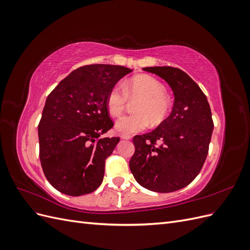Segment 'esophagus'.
Segmentation results:
<instances>
[{"instance_id":"1","label":"esophagus","mask_w":250,"mask_h":250,"mask_svg":"<svg viewBox=\"0 0 250 250\" xmlns=\"http://www.w3.org/2000/svg\"><path fill=\"white\" fill-rule=\"evenodd\" d=\"M121 139L130 140L131 139V135H129V134H121Z\"/></svg>"}]
</instances>
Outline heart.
<instances>
[{"label":"heart","mask_w":250,"mask_h":250,"mask_svg":"<svg viewBox=\"0 0 250 250\" xmlns=\"http://www.w3.org/2000/svg\"><path fill=\"white\" fill-rule=\"evenodd\" d=\"M123 92L120 86H113L106 97V107L110 116L118 117L123 112L127 99H137L135 115L123 116L116 121V130L122 134L137 133L149 125L161 124L171 108V98L165 85L157 79L140 75L124 82Z\"/></svg>","instance_id":"1"}]
</instances>
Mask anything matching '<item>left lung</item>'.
<instances>
[{
	"instance_id": "8db88e82",
	"label": "left lung",
	"mask_w": 250,
	"mask_h": 250,
	"mask_svg": "<svg viewBox=\"0 0 250 250\" xmlns=\"http://www.w3.org/2000/svg\"><path fill=\"white\" fill-rule=\"evenodd\" d=\"M168 83L174 94L171 115L156 129L135 135L129 168L150 191L180 190L198 175L206 162L214 129L207 96L187 73L172 66L144 67ZM160 140V146L156 142Z\"/></svg>"
}]
</instances>
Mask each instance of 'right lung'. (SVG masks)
I'll list each match as a JSON object with an SVG mask.
<instances>
[{"instance_id": "obj_1", "label": "right lung", "mask_w": 250, "mask_h": 250, "mask_svg": "<svg viewBox=\"0 0 250 250\" xmlns=\"http://www.w3.org/2000/svg\"><path fill=\"white\" fill-rule=\"evenodd\" d=\"M130 72L122 65L81 66L48 96L39 124L40 158L44 175L57 191L80 196L101 185L105 160L120 141L100 138L113 126L106 97Z\"/></svg>"}]
</instances>
